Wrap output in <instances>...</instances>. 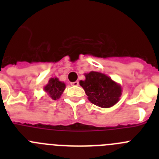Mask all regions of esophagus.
Instances as JSON below:
<instances>
[{
  "instance_id": "34e87169",
  "label": "esophagus",
  "mask_w": 159,
  "mask_h": 159,
  "mask_svg": "<svg viewBox=\"0 0 159 159\" xmlns=\"http://www.w3.org/2000/svg\"><path fill=\"white\" fill-rule=\"evenodd\" d=\"M71 86H78L79 85V81H75V82L71 83Z\"/></svg>"
}]
</instances>
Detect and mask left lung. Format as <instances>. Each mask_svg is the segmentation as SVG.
I'll list each match as a JSON object with an SVG mask.
<instances>
[{"label":"left lung","instance_id":"obj_1","mask_svg":"<svg viewBox=\"0 0 159 159\" xmlns=\"http://www.w3.org/2000/svg\"><path fill=\"white\" fill-rule=\"evenodd\" d=\"M84 75L85 80L80 81V84L90 102L102 108L111 107L119 102L123 91L120 84L99 71H90Z\"/></svg>","mask_w":159,"mask_h":159}]
</instances>
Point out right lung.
I'll list each match as a JSON object with an SVG mask.
<instances>
[{
	"label": "right lung",
	"mask_w": 159,
	"mask_h": 159,
	"mask_svg": "<svg viewBox=\"0 0 159 159\" xmlns=\"http://www.w3.org/2000/svg\"><path fill=\"white\" fill-rule=\"evenodd\" d=\"M66 85L64 82L59 80L57 77L50 78L48 83L43 87V90L48 93L50 99L57 100L60 99L64 91L65 90Z\"/></svg>",
	"instance_id": "add662e5"
}]
</instances>
